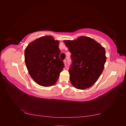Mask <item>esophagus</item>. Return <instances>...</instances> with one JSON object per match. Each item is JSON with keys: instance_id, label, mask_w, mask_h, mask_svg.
<instances>
[{"instance_id": "esophagus-1", "label": "esophagus", "mask_w": 126, "mask_h": 126, "mask_svg": "<svg viewBox=\"0 0 126 126\" xmlns=\"http://www.w3.org/2000/svg\"><path fill=\"white\" fill-rule=\"evenodd\" d=\"M63 63H64V65L66 66V64H67V61H66V59L63 60Z\"/></svg>"}]
</instances>
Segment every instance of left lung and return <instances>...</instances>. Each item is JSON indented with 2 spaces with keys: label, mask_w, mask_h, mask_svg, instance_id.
Segmentation results:
<instances>
[{
  "label": "left lung",
  "mask_w": 126,
  "mask_h": 126,
  "mask_svg": "<svg viewBox=\"0 0 126 126\" xmlns=\"http://www.w3.org/2000/svg\"><path fill=\"white\" fill-rule=\"evenodd\" d=\"M63 42L71 54L72 63L68 70L71 84L78 89L90 87L104 69L105 48L93 39L85 36Z\"/></svg>",
  "instance_id": "8db88e82"
}]
</instances>
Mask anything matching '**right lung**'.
<instances>
[{
  "label": "right lung",
  "mask_w": 126,
  "mask_h": 126,
  "mask_svg": "<svg viewBox=\"0 0 126 126\" xmlns=\"http://www.w3.org/2000/svg\"><path fill=\"white\" fill-rule=\"evenodd\" d=\"M59 41L51 36L42 37L30 43L25 50L29 75L38 84L50 87L57 82L64 64L59 58Z\"/></svg>",
  "instance_id": "right-lung-1"
}]
</instances>
